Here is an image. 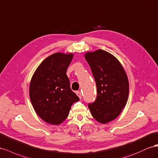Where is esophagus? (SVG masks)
<instances>
[{
    "instance_id": "1",
    "label": "esophagus",
    "mask_w": 158,
    "mask_h": 158,
    "mask_svg": "<svg viewBox=\"0 0 158 158\" xmlns=\"http://www.w3.org/2000/svg\"><path fill=\"white\" fill-rule=\"evenodd\" d=\"M77 96L79 97V98L81 99L82 98V94H81V91H77Z\"/></svg>"
}]
</instances>
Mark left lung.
I'll return each mask as SVG.
<instances>
[{
    "label": "left lung",
    "mask_w": 158,
    "mask_h": 158,
    "mask_svg": "<svg viewBox=\"0 0 158 158\" xmlns=\"http://www.w3.org/2000/svg\"><path fill=\"white\" fill-rule=\"evenodd\" d=\"M85 58L97 89L96 100L89 104V109L98 123H108L114 120L127 105L129 94L127 75L120 61L102 49L87 52Z\"/></svg>",
    "instance_id": "left-lung-1"
}]
</instances>
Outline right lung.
Here are the masks:
<instances>
[{"label": "right lung", "mask_w": 158, "mask_h": 158, "mask_svg": "<svg viewBox=\"0 0 158 158\" xmlns=\"http://www.w3.org/2000/svg\"><path fill=\"white\" fill-rule=\"evenodd\" d=\"M73 57V53H53L40 64L31 77L29 90L31 105L47 123H62L73 103L79 100L71 89L66 74Z\"/></svg>", "instance_id": "right-lung-1"}]
</instances>
